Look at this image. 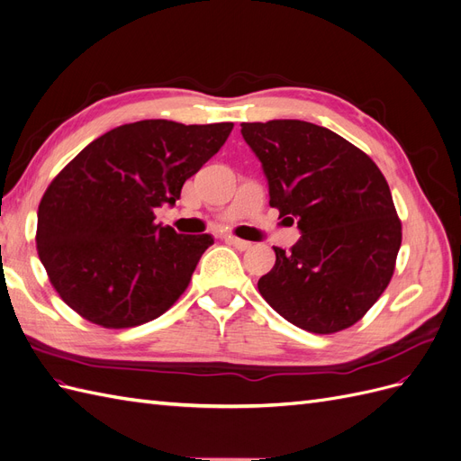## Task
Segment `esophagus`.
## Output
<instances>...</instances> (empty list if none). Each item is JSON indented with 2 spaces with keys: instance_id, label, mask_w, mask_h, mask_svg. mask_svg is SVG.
<instances>
[{
  "instance_id": "obj_1",
  "label": "esophagus",
  "mask_w": 461,
  "mask_h": 461,
  "mask_svg": "<svg viewBox=\"0 0 461 461\" xmlns=\"http://www.w3.org/2000/svg\"><path fill=\"white\" fill-rule=\"evenodd\" d=\"M227 244H230V246H234L236 249H240V252H246V249H249L252 248V242H246V240H240V239H236V236H227Z\"/></svg>"
}]
</instances>
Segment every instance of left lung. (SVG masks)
<instances>
[{
  "label": "left lung",
  "mask_w": 461,
  "mask_h": 461,
  "mask_svg": "<svg viewBox=\"0 0 461 461\" xmlns=\"http://www.w3.org/2000/svg\"><path fill=\"white\" fill-rule=\"evenodd\" d=\"M242 136L267 176L269 205L302 230L288 252L273 248L259 294L303 330L352 327L388 286L402 244L386 178L367 153L313 122H242Z\"/></svg>",
  "instance_id": "obj_1"
}]
</instances>
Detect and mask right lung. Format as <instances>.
I'll return each mask as SVG.
<instances>
[{"label": "right lung", "mask_w": 461, "mask_h": 461, "mask_svg": "<svg viewBox=\"0 0 461 461\" xmlns=\"http://www.w3.org/2000/svg\"><path fill=\"white\" fill-rule=\"evenodd\" d=\"M232 127L165 119L122 124L51 180L38 205L36 248L68 308L100 327L129 329L180 298L213 239L161 227L153 209L175 205Z\"/></svg>", "instance_id": "obj_1"}]
</instances>
